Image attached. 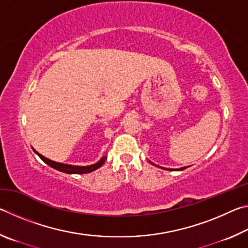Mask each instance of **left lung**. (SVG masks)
<instances>
[{
  "instance_id": "obj_1",
  "label": "left lung",
  "mask_w": 248,
  "mask_h": 248,
  "mask_svg": "<svg viewBox=\"0 0 248 248\" xmlns=\"http://www.w3.org/2000/svg\"><path fill=\"white\" fill-rule=\"evenodd\" d=\"M152 164H153V163H152ZM155 166H156V165H155ZM185 169H187V167H182V169H178V170H185ZM164 170H165V169H164ZM167 170H171L169 169Z\"/></svg>"
}]
</instances>
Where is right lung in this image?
Here are the masks:
<instances>
[{
  "mask_svg": "<svg viewBox=\"0 0 248 248\" xmlns=\"http://www.w3.org/2000/svg\"><path fill=\"white\" fill-rule=\"evenodd\" d=\"M32 150H33V152H35L41 159H43L46 164L51 166L52 169H54V170H57L59 171H62V173H66V174H87V173H91V171L99 169V167L104 164L105 161H106V158H107V156H104V157L100 158L97 163H95V164H93V165L75 166V165L63 164V163H58V162L51 161V159L45 157L44 155H41L38 152H36L35 149H32Z\"/></svg>",
  "mask_w": 248,
  "mask_h": 248,
  "instance_id": "add662e5",
  "label": "right lung"
}]
</instances>
